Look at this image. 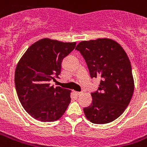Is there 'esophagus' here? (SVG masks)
I'll return each mask as SVG.
<instances>
[{"label": "esophagus", "instance_id": "obj_1", "mask_svg": "<svg viewBox=\"0 0 147 147\" xmlns=\"http://www.w3.org/2000/svg\"><path fill=\"white\" fill-rule=\"evenodd\" d=\"M74 94H76V96H80L81 94H82V92H74Z\"/></svg>", "mask_w": 147, "mask_h": 147}]
</instances>
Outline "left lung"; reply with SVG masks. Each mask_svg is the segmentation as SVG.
Segmentation results:
<instances>
[{
  "mask_svg": "<svg viewBox=\"0 0 147 147\" xmlns=\"http://www.w3.org/2000/svg\"><path fill=\"white\" fill-rule=\"evenodd\" d=\"M85 59L92 78H100L92 102L84 108L86 118L92 123L105 124L121 116L132 98L134 81L129 58L116 41L99 38L82 41L77 45Z\"/></svg>",
  "mask_w": 147,
  "mask_h": 147,
  "instance_id": "8db88e82",
  "label": "left lung"
}]
</instances>
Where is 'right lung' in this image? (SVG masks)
Masks as SVG:
<instances>
[{
	"label": "right lung",
	"mask_w": 147,
	"mask_h": 147,
	"mask_svg": "<svg viewBox=\"0 0 147 147\" xmlns=\"http://www.w3.org/2000/svg\"><path fill=\"white\" fill-rule=\"evenodd\" d=\"M76 42L44 38L32 44L22 55L15 69V87L25 111L37 121L53 122L64 114L71 102V91L51 86L61 71L62 59Z\"/></svg>",
	"instance_id": "obj_1"
}]
</instances>
